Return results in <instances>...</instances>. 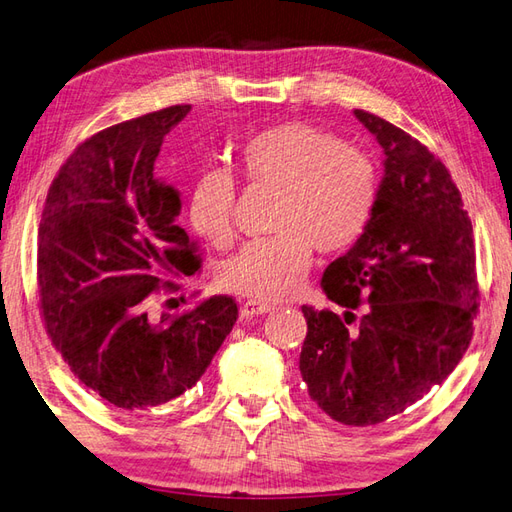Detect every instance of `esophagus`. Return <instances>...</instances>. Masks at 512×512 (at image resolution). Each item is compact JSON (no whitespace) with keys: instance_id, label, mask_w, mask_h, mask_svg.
<instances>
[{"instance_id":"obj_1","label":"esophagus","mask_w":512,"mask_h":512,"mask_svg":"<svg viewBox=\"0 0 512 512\" xmlns=\"http://www.w3.org/2000/svg\"><path fill=\"white\" fill-rule=\"evenodd\" d=\"M274 311V306L267 302H256V300H247L241 306V315L243 317H256V315H265Z\"/></svg>"}]
</instances>
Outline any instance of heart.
<instances>
[{"label": "heart", "instance_id": "obj_1", "mask_svg": "<svg viewBox=\"0 0 512 512\" xmlns=\"http://www.w3.org/2000/svg\"><path fill=\"white\" fill-rule=\"evenodd\" d=\"M247 184L278 190L269 238L249 241L223 267V287L274 302L300 287L311 249L344 252L359 241L379 195L377 166L355 146L306 122H282L252 135L236 155ZM234 179L206 168L192 179L186 214L203 241L225 247L234 238Z\"/></svg>", "mask_w": 512, "mask_h": 512}]
</instances>
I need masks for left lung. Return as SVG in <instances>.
<instances>
[{"label": "left lung", "mask_w": 512, "mask_h": 512, "mask_svg": "<svg viewBox=\"0 0 512 512\" xmlns=\"http://www.w3.org/2000/svg\"><path fill=\"white\" fill-rule=\"evenodd\" d=\"M355 116L383 149V179L366 232L322 276L344 317L302 306L300 372L328 416L366 427L449 377L471 344L480 293L471 219L445 164L388 120Z\"/></svg>", "instance_id": "1"}]
</instances>
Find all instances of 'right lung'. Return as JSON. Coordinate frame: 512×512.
<instances>
[{
	"instance_id": "right-lung-1",
	"label": "right lung",
	"mask_w": 512,
	"mask_h": 512,
	"mask_svg": "<svg viewBox=\"0 0 512 512\" xmlns=\"http://www.w3.org/2000/svg\"><path fill=\"white\" fill-rule=\"evenodd\" d=\"M175 105L96 133L67 157L48 190L37 241L45 328L74 377L120 412L142 416L177 399L208 370L238 317L212 295L181 315H149L162 285L201 258L175 223L179 192L155 177Z\"/></svg>"
}]
</instances>
